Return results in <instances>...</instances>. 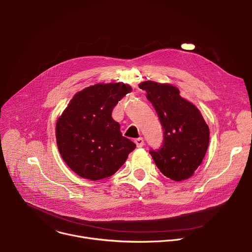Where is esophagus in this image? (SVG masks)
<instances>
[{
    "label": "esophagus",
    "mask_w": 252,
    "mask_h": 252,
    "mask_svg": "<svg viewBox=\"0 0 252 252\" xmlns=\"http://www.w3.org/2000/svg\"><path fill=\"white\" fill-rule=\"evenodd\" d=\"M134 142L137 148H142L143 145H145V141H143V138L142 137H138V138H135L134 139Z\"/></svg>",
    "instance_id": "obj_1"
}]
</instances>
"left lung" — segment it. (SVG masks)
<instances>
[{"label": "left lung", "mask_w": 252, "mask_h": 252, "mask_svg": "<svg viewBox=\"0 0 252 252\" xmlns=\"http://www.w3.org/2000/svg\"><path fill=\"white\" fill-rule=\"evenodd\" d=\"M147 92L163 130L161 147L151 150L160 172L172 181L189 178L200 165L209 143V128L197 107L168 84L147 81L139 84Z\"/></svg>", "instance_id": "1"}]
</instances>
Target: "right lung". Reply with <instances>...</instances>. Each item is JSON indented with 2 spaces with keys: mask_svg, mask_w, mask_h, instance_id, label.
Masks as SVG:
<instances>
[{
  "mask_svg": "<svg viewBox=\"0 0 252 252\" xmlns=\"http://www.w3.org/2000/svg\"><path fill=\"white\" fill-rule=\"evenodd\" d=\"M130 91L122 83L88 87L74 95L57 121L59 152L81 177L98 181L112 176L135 149L112 118L114 107Z\"/></svg>",
  "mask_w": 252,
  "mask_h": 252,
  "instance_id": "1",
  "label": "right lung"
}]
</instances>
